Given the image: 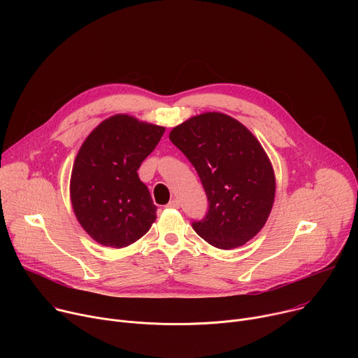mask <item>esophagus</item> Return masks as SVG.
<instances>
[{"label": "esophagus", "mask_w": 358, "mask_h": 358, "mask_svg": "<svg viewBox=\"0 0 358 358\" xmlns=\"http://www.w3.org/2000/svg\"><path fill=\"white\" fill-rule=\"evenodd\" d=\"M167 208H180V201L177 198L171 199L169 203H167Z\"/></svg>", "instance_id": "obj_1"}]
</instances>
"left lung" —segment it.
Listing matches in <instances>:
<instances>
[{
  "mask_svg": "<svg viewBox=\"0 0 358 358\" xmlns=\"http://www.w3.org/2000/svg\"><path fill=\"white\" fill-rule=\"evenodd\" d=\"M171 143L196 170L208 198L194 231L220 249L243 245L265 225L275 199V174L265 150L238 120L203 113L174 127Z\"/></svg>",
  "mask_w": 358,
  "mask_h": 358,
  "instance_id": "1",
  "label": "left lung"
}]
</instances>
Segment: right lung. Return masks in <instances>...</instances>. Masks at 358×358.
<instances>
[{
  "instance_id": "right-lung-1",
  "label": "right lung",
  "mask_w": 358,
  "mask_h": 358,
  "mask_svg": "<svg viewBox=\"0 0 358 358\" xmlns=\"http://www.w3.org/2000/svg\"><path fill=\"white\" fill-rule=\"evenodd\" d=\"M164 127L117 115L101 122L82 144L71 177L73 211L99 243L124 248L156 220L157 207L137 170Z\"/></svg>"
}]
</instances>
